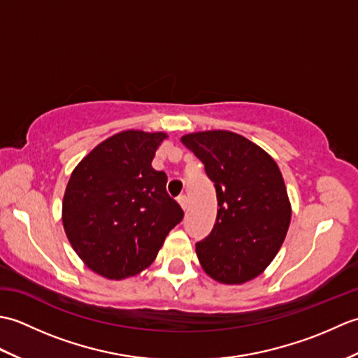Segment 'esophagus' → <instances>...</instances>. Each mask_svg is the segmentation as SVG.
<instances>
[{
    "instance_id": "esophagus-1",
    "label": "esophagus",
    "mask_w": 358,
    "mask_h": 358,
    "mask_svg": "<svg viewBox=\"0 0 358 358\" xmlns=\"http://www.w3.org/2000/svg\"><path fill=\"white\" fill-rule=\"evenodd\" d=\"M178 204L181 206V209L183 210H186L187 209V206H189V201H187V196L186 195H181L180 199H178Z\"/></svg>"
}]
</instances>
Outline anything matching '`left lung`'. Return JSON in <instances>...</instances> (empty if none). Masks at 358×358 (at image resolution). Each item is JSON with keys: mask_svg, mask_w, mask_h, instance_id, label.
<instances>
[{"mask_svg": "<svg viewBox=\"0 0 358 358\" xmlns=\"http://www.w3.org/2000/svg\"><path fill=\"white\" fill-rule=\"evenodd\" d=\"M201 159L217 191V220L195 250L204 272L223 285H243L275 258L291 223V203L278 166L243 135L204 131L181 136Z\"/></svg>", "mask_w": 358, "mask_h": 358, "instance_id": "left-lung-1", "label": "left lung"}]
</instances>
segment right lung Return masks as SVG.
Returning <instances> with one entry per match:
<instances>
[{"instance_id": "add662e5", "label": "right lung", "mask_w": 358, "mask_h": 358, "mask_svg": "<svg viewBox=\"0 0 358 358\" xmlns=\"http://www.w3.org/2000/svg\"><path fill=\"white\" fill-rule=\"evenodd\" d=\"M164 132L123 131L101 141L75 167L63 199V226L90 271L109 280L152 264L183 210L152 167Z\"/></svg>"}]
</instances>
